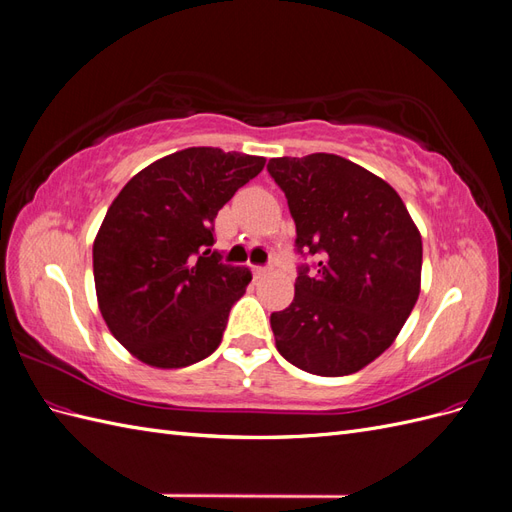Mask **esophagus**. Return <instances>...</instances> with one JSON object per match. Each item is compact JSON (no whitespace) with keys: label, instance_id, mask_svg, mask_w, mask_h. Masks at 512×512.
<instances>
[{"label":"esophagus","instance_id":"34e87169","mask_svg":"<svg viewBox=\"0 0 512 512\" xmlns=\"http://www.w3.org/2000/svg\"><path fill=\"white\" fill-rule=\"evenodd\" d=\"M273 271V265H269V267H254V275L256 277H265V275H269Z\"/></svg>","mask_w":512,"mask_h":512}]
</instances>
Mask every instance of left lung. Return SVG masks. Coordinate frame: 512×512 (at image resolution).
Here are the masks:
<instances>
[{"instance_id": "left-lung-1", "label": "left lung", "mask_w": 512, "mask_h": 512, "mask_svg": "<svg viewBox=\"0 0 512 512\" xmlns=\"http://www.w3.org/2000/svg\"><path fill=\"white\" fill-rule=\"evenodd\" d=\"M267 170L288 198L297 250L320 256L271 314L275 346L307 374H354L395 342L416 305L421 232L389 183L335 153L273 158Z\"/></svg>"}]
</instances>
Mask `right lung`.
Segmentation results:
<instances>
[{"label": "right lung", "instance_id": "right-lung-1", "mask_svg": "<svg viewBox=\"0 0 512 512\" xmlns=\"http://www.w3.org/2000/svg\"><path fill=\"white\" fill-rule=\"evenodd\" d=\"M265 158L188 147L136 173L94 239V282L108 331L138 361L179 369L220 346L252 273L211 250L213 222Z\"/></svg>", "mask_w": 512, "mask_h": 512}]
</instances>
